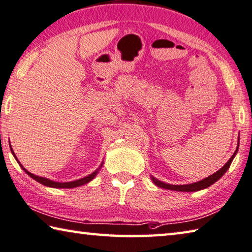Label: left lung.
I'll return each instance as SVG.
<instances>
[{"label":"left lung","mask_w":252,"mask_h":252,"mask_svg":"<svg viewBox=\"0 0 252 252\" xmlns=\"http://www.w3.org/2000/svg\"><path fill=\"white\" fill-rule=\"evenodd\" d=\"M238 149H239V138H238V145H237V148H236V152L233 153V155L230 157V159H229L226 164L223 165V167H221L218 171H216L215 174L210 175L209 177L204 178L199 180V182H196V183H192V184H188V185H170V184H166L164 182H160V180H158L157 178L153 177L151 176V178L153 180V183L156 185L157 187H160V188H164V189H168V190H175V191H184V192H191V191H198V190H201V189H206L208 188L211 185L215 184L216 182H218V180L222 177L224 175V173L229 169V167H230L231 162L233 160V158L236 157L237 153H238Z\"/></svg>","instance_id":"8db88e82"}]
</instances>
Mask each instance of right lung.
<instances>
[{"label":"right lung","instance_id":"obj_1","mask_svg":"<svg viewBox=\"0 0 252 252\" xmlns=\"http://www.w3.org/2000/svg\"><path fill=\"white\" fill-rule=\"evenodd\" d=\"M10 148H11V152H12V154H13V156H14V158L16 159V161L19 162V165L21 166V168L23 169V170L25 171V173L30 176V177H32L34 180H36L37 183L44 185V186H46V187H51V188H75V187L83 186V185H86V184H88L90 182H92V180L96 177V175L98 174L99 169L101 168V166H103V164H104V162L101 161V164H100V166L98 167V168H97L95 171H93V173H92L91 175L86 176V177H83V178H81V179L74 180V182L60 183V182H54V180H51V179H48V178L39 177V176H36V175H34V174H32V173H30V171L26 170V169L24 168V167L22 166V164H21V162L19 161V159H17V157L15 156L14 152H13V149H12V146H11V145H10Z\"/></svg>","mask_w":252,"mask_h":252}]
</instances>
